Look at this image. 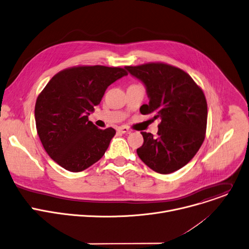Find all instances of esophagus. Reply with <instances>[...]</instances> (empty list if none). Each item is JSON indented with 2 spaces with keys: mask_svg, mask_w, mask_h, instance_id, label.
<instances>
[{
  "mask_svg": "<svg viewBox=\"0 0 249 249\" xmlns=\"http://www.w3.org/2000/svg\"><path fill=\"white\" fill-rule=\"evenodd\" d=\"M118 131H120V132H122V133H124V134L130 133V129H128V128L125 127V126H120V127H118Z\"/></svg>",
  "mask_w": 249,
  "mask_h": 249,
  "instance_id": "obj_1",
  "label": "esophagus"
}]
</instances>
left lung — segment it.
I'll list each match as a JSON object with an SVG mask.
<instances>
[{
  "label": "left lung",
  "mask_w": 249,
  "mask_h": 249,
  "mask_svg": "<svg viewBox=\"0 0 249 249\" xmlns=\"http://www.w3.org/2000/svg\"><path fill=\"white\" fill-rule=\"evenodd\" d=\"M142 82L149 99L141 113L160 119L157 136L142 132L140 158L153 171L169 174L182 168L200 149L207 128L208 106L202 89L189 74L164 63L126 66Z\"/></svg>",
  "instance_id": "1"
}]
</instances>
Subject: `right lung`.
Here are the masks:
<instances>
[{
	"instance_id": "right-lung-1",
	"label": "right lung",
	"mask_w": 249,
	"mask_h": 249,
	"mask_svg": "<svg viewBox=\"0 0 249 249\" xmlns=\"http://www.w3.org/2000/svg\"><path fill=\"white\" fill-rule=\"evenodd\" d=\"M124 68L78 66L54 75L37 97L35 118L40 142L64 169L80 172L99 161L116 134L89 121L107 90L126 76Z\"/></svg>"
}]
</instances>
